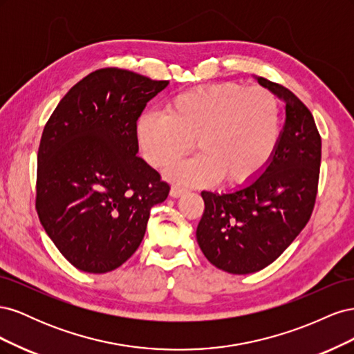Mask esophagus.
<instances>
[{"label":"esophagus","instance_id":"obj_1","mask_svg":"<svg viewBox=\"0 0 354 354\" xmlns=\"http://www.w3.org/2000/svg\"><path fill=\"white\" fill-rule=\"evenodd\" d=\"M186 194V189L185 187H180V186H173L169 190V195L173 198H180L181 195Z\"/></svg>","mask_w":354,"mask_h":354}]
</instances>
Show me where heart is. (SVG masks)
Listing matches in <instances>:
<instances>
[{
	"mask_svg": "<svg viewBox=\"0 0 354 354\" xmlns=\"http://www.w3.org/2000/svg\"><path fill=\"white\" fill-rule=\"evenodd\" d=\"M281 103L261 87L211 84L171 99L165 113L146 112L136 121V140L153 168L164 169L194 146L201 153L168 171L187 185L250 183L272 162L281 142Z\"/></svg>",
	"mask_w": 354,
	"mask_h": 354,
	"instance_id": "1",
	"label": "heart"
}]
</instances>
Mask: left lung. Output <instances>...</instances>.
I'll use <instances>...</instances> for the list:
<instances>
[{
	"instance_id": "1",
	"label": "left lung",
	"mask_w": 354,
	"mask_h": 354,
	"mask_svg": "<svg viewBox=\"0 0 354 354\" xmlns=\"http://www.w3.org/2000/svg\"><path fill=\"white\" fill-rule=\"evenodd\" d=\"M285 102L286 120L272 162L250 186L227 194L203 190L196 229L203 255L220 270L255 273L279 257L312 216L322 140L313 115L281 84L257 78Z\"/></svg>"
}]
</instances>
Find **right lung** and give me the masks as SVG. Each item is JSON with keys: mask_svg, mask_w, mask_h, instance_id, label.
I'll return each instance as SVG.
<instances>
[{"mask_svg": "<svg viewBox=\"0 0 354 354\" xmlns=\"http://www.w3.org/2000/svg\"><path fill=\"white\" fill-rule=\"evenodd\" d=\"M168 81L94 71L66 93L41 136L35 208L62 255L87 273L118 269L142 243L169 185L137 156L136 121Z\"/></svg>", "mask_w": 354, "mask_h": 354, "instance_id": "add662e5", "label": "right lung"}]
</instances>
